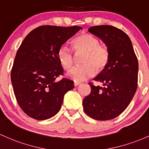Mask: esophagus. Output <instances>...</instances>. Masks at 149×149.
Wrapping results in <instances>:
<instances>
[{"label":"esophagus","instance_id":"1","mask_svg":"<svg viewBox=\"0 0 149 149\" xmlns=\"http://www.w3.org/2000/svg\"><path fill=\"white\" fill-rule=\"evenodd\" d=\"M79 84H80L79 82H77V81H74V86H79Z\"/></svg>","mask_w":149,"mask_h":149}]
</instances>
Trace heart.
<instances>
[{
  "mask_svg": "<svg viewBox=\"0 0 149 149\" xmlns=\"http://www.w3.org/2000/svg\"><path fill=\"white\" fill-rule=\"evenodd\" d=\"M72 46L76 54L84 53L82 60L83 66L74 67L68 76L73 81H85L92 77L98 72L103 71L109 62V51L104 45L100 44L99 40L93 35L83 33L76 36L72 41ZM58 62L62 68L69 70L74 65L75 57L68 46H61L57 52Z\"/></svg>",
  "mask_w": 149,
  "mask_h": 149,
  "instance_id": "obj_1",
  "label": "heart"
}]
</instances>
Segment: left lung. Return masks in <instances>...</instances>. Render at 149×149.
<instances>
[{
    "mask_svg": "<svg viewBox=\"0 0 149 149\" xmlns=\"http://www.w3.org/2000/svg\"><path fill=\"white\" fill-rule=\"evenodd\" d=\"M88 31L104 42L109 51L108 65L93 79L104 86H91L83 100L84 111L98 120H112L127 108L137 88L138 61L131 40L123 30L110 25L91 26Z\"/></svg>",
    "mask_w": 149,
    "mask_h": 149,
    "instance_id": "obj_1",
    "label": "left lung"
}]
</instances>
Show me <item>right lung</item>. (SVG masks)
<instances>
[{
	"label": "right lung",
	"instance_id": "obj_1",
	"mask_svg": "<svg viewBox=\"0 0 149 149\" xmlns=\"http://www.w3.org/2000/svg\"><path fill=\"white\" fill-rule=\"evenodd\" d=\"M81 29L41 26L31 31L19 46L11 70V81L18 104L30 118L38 120L52 118L61 110L65 94L74 82L63 78V68L57 52L63 44Z\"/></svg>",
	"mask_w": 149,
	"mask_h": 149
}]
</instances>
